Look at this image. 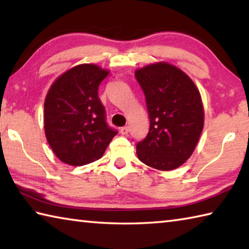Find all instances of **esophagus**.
<instances>
[{"label": "esophagus", "mask_w": 249, "mask_h": 249, "mask_svg": "<svg viewBox=\"0 0 249 249\" xmlns=\"http://www.w3.org/2000/svg\"><path fill=\"white\" fill-rule=\"evenodd\" d=\"M120 132H121V134H123V135H127V134H128V132H129V127H128L127 125H126V126H123V127H121Z\"/></svg>", "instance_id": "34e87169"}]
</instances>
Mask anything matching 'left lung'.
I'll return each instance as SVG.
<instances>
[{
    "label": "left lung",
    "instance_id": "1",
    "mask_svg": "<svg viewBox=\"0 0 249 249\" xmlns=\"http://www.w3.org/2000/svg\"><path fill=\"white\" fill-rule=\"evenodd\" d=\"M145 94L149 132L138 142V159L158 170H172L185 162L203 129L204 112L199 90L177 67L159 62L135 72Z\"/></svg>",
    "mask_w": 249,
    "mask_h": 249
}]
</instances>
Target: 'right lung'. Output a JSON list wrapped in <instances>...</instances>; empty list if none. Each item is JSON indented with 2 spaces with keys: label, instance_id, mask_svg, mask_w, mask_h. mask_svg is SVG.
<instances>
[{
  "label": "right lung",
  "instance_id": "obj_1",
  "mask_svg": "<svg viewBox=\"0 0 249 249\" xmlns=\"http://www.w3.org/2000/svg\"><path fill=\"white\" fill-rule=\"evenodd\" d=\"M107 71L95 65H80L60 75L45 100V133L54 155L71 166L102 157L117 134L107 122L99 87Z\"/></svg>",
  "mask_w": 249,
  "mask_h": 249
}]
</instances>
